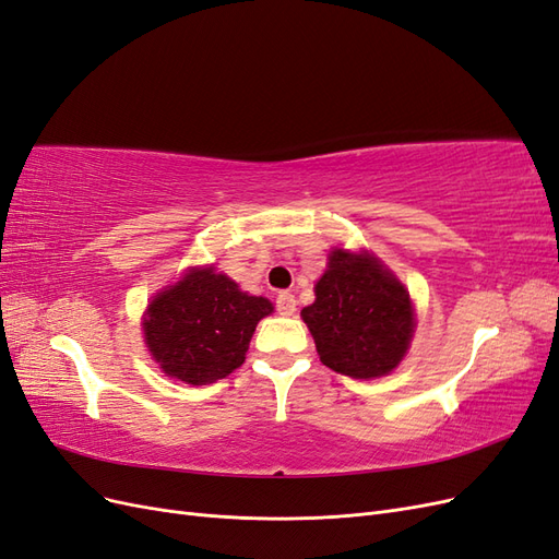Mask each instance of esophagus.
<instances>
[{"mask_svg":"<svg viewBox=\"0 0 559 559\" xmlns=\"http://www.w3.org/2000/svg\"><path fill=\"white\" fill-rule=\"evenodd\" d=\"M275 306H277V312H280V314L292 317V314L296 312V298H294V294H289V292H282V294L277 296V300H275Z\"/></svg>","mask_w":559,"mask_h":559,"instance_id":"1","label":"esophagus"}]
</instances>
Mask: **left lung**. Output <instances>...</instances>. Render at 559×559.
<instances>
[{"instance_id": "8db88e82", "label": "left lung", "mask_w": 559, "mask_h": 559, "mask_svg": "<svg viewBox=\"0 0 559 559\" xmlns=\"http://www.w3.org/2000/svg\"><path fill=\"white\" fill-rule=\"evenodd\" d=\"M314 296L300 317L321 364L354 380L389 376L401 364L415 333L413 300L373 253L335 247Z\"/></svg>"}]
</instances>
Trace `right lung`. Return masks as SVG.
I'll list each match as a JSON object with an SVG mask.
<instances>
[{"instance_id":"obj_1","label":"right lung","mask_w":559,"mask_h":559,"mask_svg":"<svg viewBox=\"0 0 559 559\" xmlns=\"http://www.w3.org/2000/svg\"><path fill=\"white\" fill-rule=\"evenodd\" d=\"M270 312L273 302L249 296L214 265L189 267L148 302L144 343L165 376L212 384L245 364L251 335Z\"/></svg>"}]
</instances>
